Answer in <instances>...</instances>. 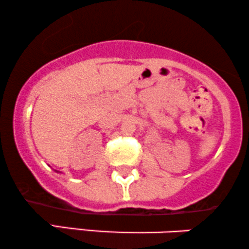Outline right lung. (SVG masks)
Returning a JSON list of instances; mask_svg holds the SVG:
<instances>
[{"mask_svg": "<svg viewBox=\"0 0 249 249\" xmlns=\"http://www.w3.org/2000/svg\"><path fill=\"white\" fill-rule=\"evenodd\" d=\"M56 172H58V171H56Z\"/></svg>", "mask_w": 249, "mask_h": 249, "instance_id": "1", "label": "right lung"}]
</instances>
